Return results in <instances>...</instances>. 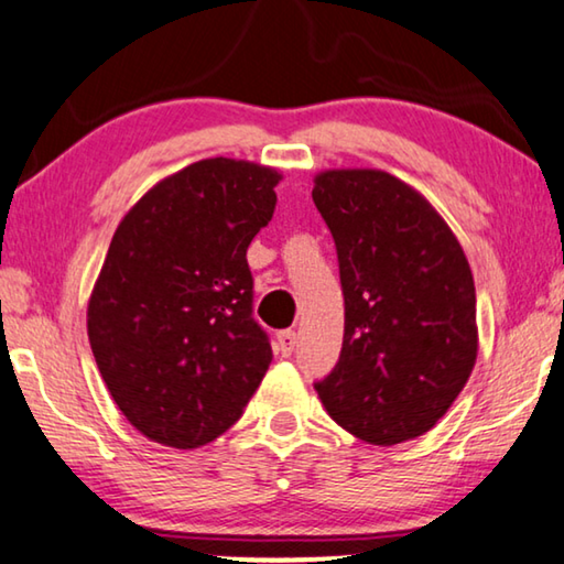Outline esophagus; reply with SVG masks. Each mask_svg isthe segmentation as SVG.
Listing matches in <instances>:
<instances>
[{
  "label": "esophagus",
  "mask_w": 564,
  "mask_h": 564,
  "mask_svg": "<svg viewBox=\"0 0 564 564\" xmlns=\"http://www.w3.org/2000/svg\"><path fill=\"white\" fill-rule=\"evenodd\" d=\"M294 347H297V335H294L292 329H284L276 335V349H280L282 357H290L294 352Z\"/></svg>",
  "instance_id": "esophagus-1"
}]
</instances>
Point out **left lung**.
Instances as JSON below:
<instances>
[{"instance_id": "left-lung-1", "label": "left lung", "mask_w": 564, "mask_h": 564, "mask_svg": "<svg viewBox=\"0 0 564 564\" xmlns=\"http://www.w3.org/2000/svg\"><path fill=\"white\" fill-rule=\"evenodd\" d=\"M312 199L335 237L343 355L315 384L332 420L369 445L432 430L477 362L475 280L457 237L408 182L325 170Z\"/></svg>"}]
</instances>
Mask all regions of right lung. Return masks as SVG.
<instances>
[{
    "mask_svg": "<svg viewBox=\"0 0 564 564\" xmlns=\"http://www.w3.org/2000/svg\"><path fill=\"white\" fill-rule=\"evenodd\" d=\"M274 167L215 156L170 174L119 221L87 304L109 394L152 442L227 432L272 362L252 317L247 247L272 219Z\"/></svg>",
    "mask_w": 564,
    "mask_h": 564,
    "instance_id": "right-lung-1",
    "label": "right lung"
}]
</instances>
